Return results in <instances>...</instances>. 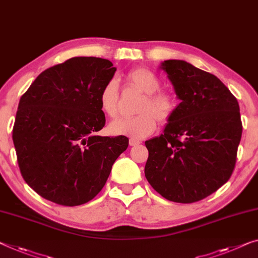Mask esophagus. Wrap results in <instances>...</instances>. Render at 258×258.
Segmentation results:
<instances>
[{
  "label": "esophagus",
  "mask_w": 258,
  "mask_h": 258,
  "mask_svg": "<svg viewBox=\"0 0 258 258\" xmlns=\"http://www.w3.org/2000/svg\"><path fill=\"white\" fill-rule=\"evenodd\" d=\"M141 142L139 141V140H136V139H130V146H138V145H140Z\"/></svg>",
  "instance_id": "1"
}]
</instances>
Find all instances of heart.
I'll return each instance as SVG.
<instances>
[{
  "instance_id": "heart-1",
  "label": "heart",
  "mask_w": 258,
  "mask_h": 258,
  "mask_svg": "<svg viewBox=\"0 0 258 258\" xmlns=\"http://www.w3.org/2000/svg\"><path fill=\"white\" fill-rule=\"evenodd\" d=\"M126 81L131 87L144 94L137 107V112L139 113L112 121L109 125V131L116 136L142 139L155 131L157 120L161 124H167L171 120L177 111L178 101L172 92L159 90L160 79L147 68L132 69L126 74ZM118 99L117 82L111 80L103 86L98 95L99 106L107 117H117Z\"/></svg>"
}]
</instances>
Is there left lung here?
Here are the masks:
<instances>
[{"instance_id": "1", "label": "left lung", "mask_w": 258, "mask_h": 258, "mask_svg": "<svg viewBox=\"0 0 258 258\" xmlns=\"http://www.w3.org/2000/svg\"><path fill=\"white\" fill-rule=\"evenodd\" d=\"M180 99L163 134L146 141L145 176L168 201L209 197L230 178L242 136L240 106L217 76L183 60L162 62Z\"/></svg>"}]
</instances>
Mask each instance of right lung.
<instances>
[{"label": "right lung", "instance_id": "obj_1", "mask_svg": "<svg viewBox=\"0 0 258 258\" xmlns=\"http://www.w3.org/2000/svg\"><path fill=\"white\" fill-rule=\"evenodd\" d=\"M111 61L75 56L44 71L19 99L13 140L23 178L62 206L95 198L128 146L125 136L101 137L99 91L113 78Z\"/></svg>", "mask_w": 258, "mask_h": 258}]
</instances>
